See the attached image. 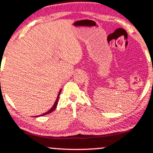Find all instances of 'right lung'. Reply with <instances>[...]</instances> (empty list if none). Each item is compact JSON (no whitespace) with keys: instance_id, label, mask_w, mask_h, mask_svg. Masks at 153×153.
I'll use <instances>...</instances> for the list:
<instances>
[{"instance_id":"right-lung-1","label":"right lung","mask_w":153,"mask_h":153,"mask_svg":"<svg viewBox=\"0 0 153 153\" xmlns=\"http://www.w3.org/2000/svg\"><path fill=\"white\" fill-rule=\"evenodd\" d=\"M60 93H61V90L59 91V94H58V96H57V98H56V102H55V103H54V105H53V107H51V109H50L49 110H48V112H45L44 114H42V115H39V116H43V115H48V114H49V113H51V112H52L53 111V110H55V109H56V106H57V104H58V100H59V94H60Z\"/></svg>"}]
</instances>
